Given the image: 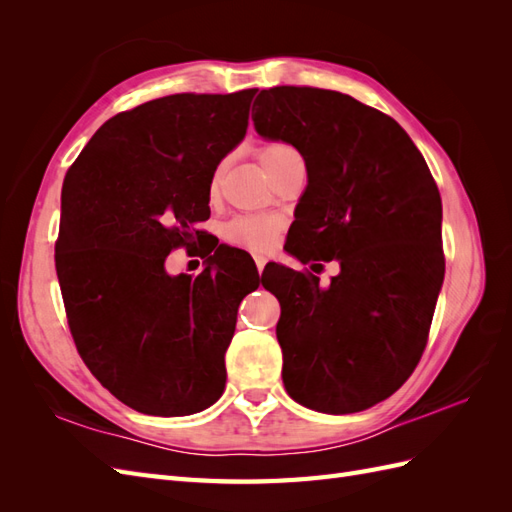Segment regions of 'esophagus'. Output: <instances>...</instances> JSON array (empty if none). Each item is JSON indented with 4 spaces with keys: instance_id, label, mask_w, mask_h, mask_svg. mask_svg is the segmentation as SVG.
I'll list each match as a JSON object with an SVG mask.
<instances>
[{
    "instance_id": "1",
    "label": "esophagus",
    "mask_w": 512,
    "mask_h": 512,
    "mask_svg": "<svg viewBox=\"0 0 512 512\" xmlns=\"http://www.w3.org/2000/svg\"><path fill=\"white\" fill-rule=\"evenodd\" d=\"M254 262H256V269L262 273V269H265V265H267V258L256 254V256H254Z\"/></svg>"
}]
</instances>
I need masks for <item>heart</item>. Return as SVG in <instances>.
I'll return each instance as SVG.
<instances>
[{"instance_id":"obj_1","label":"heart","mask_w":512,"mask_h":512,"mask_svg":"<svg viewBox=\"0 0 512 512\" xmlns=\"http://www.w3.org/2000/svg\"><path fill=\"white\" fill-rule=\"evenodd\" d=\"M294 153H297V149L284 141H269L258 149V158L262 166L269 170L273 164H277L288 156H294ZM220 179H222V168H215L211 175V185H209L211 196L218 194ZM277 232H280V220L262 218V215H239V218H232L222 228L226 243L243 247V250H252V252H260L271 247Z\"/></svg>"}]
</instances>
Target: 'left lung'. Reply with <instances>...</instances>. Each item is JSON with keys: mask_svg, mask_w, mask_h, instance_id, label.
Masks as SVG:
<instances>
[{"mask_svg": "<svg viewBox=\"0 0 512 512\" xmlns=\"http://www.w3.org/2000/svg\"><path fill=\"white\" fill-rule=\"evenodd\" d=\"M254 106L258 134L297 147L307 166L292 254L342 269L320 288L280 267L284 386L305 408L361 412L391 397L427 346L444 280L438 185L393 117L346 94L282 85Z\"/></svg>", "mask_w": 512, "mask_h": 512, "instance_id": "1", "label": "left lung"}]
</instances>
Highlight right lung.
Segmentation results:
<instances>
[{"label": "right lung", "mask_w": 512, "mask_h": 512, "mask_svg": "<svg viewBox=\"0 0 512 512\" xmlns=\"http://www.w3.org/2000/svg\"><path fill=\"white\" fill-rule=\"evenodd\" d=\"M254 96L134 106L108 119L66 173L55 269L68 327L91 374L136 412L185 416L224 393V354L252 290L232 282L222 247L196 277L168 275L164 260L200 241L211 175L245 136Z\"/></svg>", "instance_id": "1"}]
</instances>
